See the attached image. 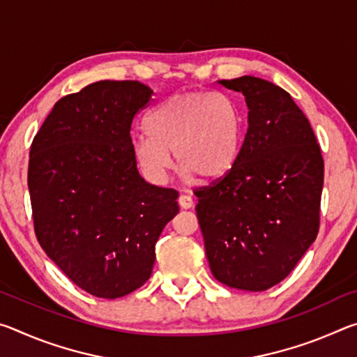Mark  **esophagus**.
<instances>
[{
  "label": "esophagus",
  "instance_id": "esophagus-1",
  "mask_svg": "<svg viewBox=\"0 0 357 357\" xmlns=\"http://www.w3.org/2000/svg\"><path fill=\"white\" fill-rule=\"evenodd\" d=\"M178 202H179V206L183 209H190L193 206V198L189 195H184V193L179 197Z\"/></svg>",
  "mask_w": 357,
  "mask_h": 357
}]
</instances>
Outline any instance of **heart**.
I'll list each match as a JSON object with an SVG mask.
<instances>
[{
	"label": "heart",
	"mask_w": 357,
	"mask_h": 357,
	"mask_svg": "<svg viewBox=\"0 0 357 357\" xmlns=\"http://www.w3.org/2000/svg\"><path fill=\"white\" fill-rule=\"evenodd\" d=\"M146 134L134 138V155L151 183L162 184L173 167L183 176L220 179L238 164L244 143V116L227 96L184 91L167 98L144 119Z\"/></svg>",
	"instance_id": "b5f03b06"
}]
</instances>
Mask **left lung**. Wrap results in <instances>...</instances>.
<instances>
[{
    "mask_svg": "<svg viewBox=\"0 0 357 357\" xmlns=\"http://www.w3.org/2000/svg\"><path fill=\"white\" fill-rule=\"evenodd\" d=\"M217 83L244 96L249 128L233 170L195 192L198 223L215 279L264 291L285 279L317 239L321 149L285 89L252 75Z\"/></svg>",
    "mask_w": 357,
    "mask_h": 357,
    "instance_id": "8db88e82",
    "label": "left lung"
}]
</instances>
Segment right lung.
Listing matches in <instances>:
<instances>
[{
	"instance_id": "1",
	"label": "right lung",
	"mask_w": 357,
	"mask_h": 357,
	"mask_svg": "<svg viewBox=\"0 0 357 357\" xmlns=\"http://www.w3.org/2000/svg\"><path fill=\"white\" fill-rule=\"evenodd\" d=\"M153 89L102 80L59 99L29 151L34 231L47 257L84 291L116 299L146 282L174 189L138 173L130 128Z\"/></svg>"
}]
</instances>
